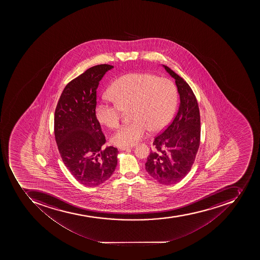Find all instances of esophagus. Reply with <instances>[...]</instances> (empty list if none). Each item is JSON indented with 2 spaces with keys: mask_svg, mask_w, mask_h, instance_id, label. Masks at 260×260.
<instances>
[{
  "mask_svg": "<svg viewBox=\"0 0 260 260\" xmlns=\"http://www.w3.org/2000/svg\"><path fill=\"white\" fill-rule=\"evenodd\" d=\"M133 146H130V147H123V146H121V147H119V150H122V151H123V150H128V149H133Z\"/></svg>",
  "mask_w": 260,
  "mask_h": 260,
  "instance_id": "esophagus-1",
  "label": "esophagus"
}]
</instances>
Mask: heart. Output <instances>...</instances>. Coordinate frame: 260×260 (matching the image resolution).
Returning a JSON list of instances; mask_svg holds the SVG:
<instances>
[{"label": "heart", "instance_id": "heart-1", "mask_svg": "<svg viewBox=\"0 0 260 260\" xmlns=\"http://www.w3.org/2000/svg\"><path fill=\"white\" fill-rule=\"evenodd\" d=\"M108 95L111 100L101 101L95 107L99 123L109 128L116 127L123 111L129 108L133 119L113 135V143L119 146L135 145L149 130L161 131L172 119L177 102L176 86L171 80L144 72L117 79L109 88Z\"/></svg>", "mask_w": 260, "mask_h": 260}]
</instances>
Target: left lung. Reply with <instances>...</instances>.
<instances>
[{
  "instance_id": "1",
  "label": "left lung",
  "mask_w": 260,
  "mask_h": 260,
  "mask_svg": "<svg viewBox=\"0 0 260 260\" xmlns=\"http://www.w3.org/2000/svg\"><path fill=\"white\" fill-rule=\"evenodd\" d=\"M166 71L176 80L180 95L178 112L172 123L153 140V149L145 170L160 184H176L188 174L200 145L199 104L190 86L167 66Z\"/></svg>"
}]
</instances>
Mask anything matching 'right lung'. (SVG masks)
<instances>
[{"mask_svg":"<svg viewBox=\"0 0 260 260\" xmlns=\"http://www.w3.org/2000/svg\"><path fill=\"white\" fill-rule=\"evenodd\" d=\"M114 67L94 66L68 83L54 115V135L61 159L72 176L84 186L103 184L115 172L118 149L102 150L106 137L95 115L96 88Z\"/></svg>","mask_w":260,"mask_h":260,"instance_id":"obj_1","label":"right lung"}]
</instances>
